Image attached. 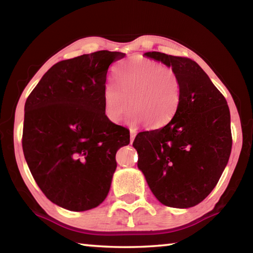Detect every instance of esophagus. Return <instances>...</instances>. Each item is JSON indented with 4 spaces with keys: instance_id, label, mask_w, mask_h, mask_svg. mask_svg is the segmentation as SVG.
I'll use <instances>...</instances> for the list:
<instances>
[{
    "instance_id": "obj_1",
    "label": "esophagus",
    "mask_w": 253,
    "mask_h": 253,
    "mask_svg": "<svg viewBox=\"0 0 253 253\" xmlns=\"http://www.w3.org/2000/svg\"><path fill=\"white\" fill-rule=\"evenodd\" d=\"M136 130L135 129H130V143H132L134 142V139H135V137H136Z\"/></svg>"
}]
</instances>
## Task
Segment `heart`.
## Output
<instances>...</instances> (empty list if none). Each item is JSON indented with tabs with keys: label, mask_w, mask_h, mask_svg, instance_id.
Masks as SVG:
<instances>
[{
	"label": "heart",
	"mask_w": 253,
	"mask_h": 253,
	"mask_svg": "<svg viewBox=\"0 0 253 253\" xmlns=\"http://www.w3.org/2000/svg\"><path fill=\"white\" fill-rule=\"evenodd\" d=\"M115 80L116 84H106L102 90L105 115L111 123L121 122L129 106L132 125L146 122L160 128L174 117L181 101V83L173 69L153 60L131 58L117 68Z\"/></svg>",
	"instance_id": "obj_1"
}]
</instances>
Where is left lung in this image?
Here are the masks:
<instances>
[{"mask_svg": "<svg viewBox=\"0 0 253 253\" xmlns=\"http://www.w3.org/2000/svg\"><path fill=\"white\" fill-rule=\"evenodd\" d=\"M176 72L181 101L164 127L138 132V169L162 204L187 209L211 193L228 164L232 135L224 96L193 60L146 52Z\"/></svg>", "mask_w": 253, "mask_h": 253, "instance_id": "1", "label": "left lung"}]
</instances>
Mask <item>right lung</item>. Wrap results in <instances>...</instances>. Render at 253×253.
I'll return each instance as SVG.
<instances>
[{"mask_svg":"<svg viewBox=\"0 0 253 253\" xmlns=\"http://www.w3.org/2000/svg\"><path fill=\"white\" fill-rule=\"evenodd\" d=\"M125 53L101 50L55 63L24 106L22 147L34 181L69 211L102 203L129 130L105 115L102 90L111 63Z\"/></svg>","mask_w":253,"mask_h":253,"instance_id":"right-lung-1","label":"right lung"}]
</instances>
